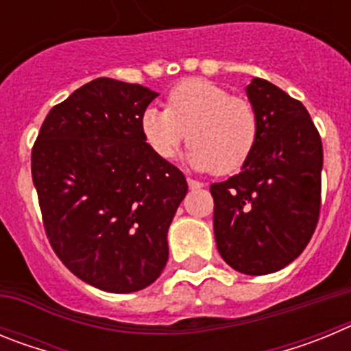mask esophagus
Returning a JSON list of instances; mask_svg holds the SVG:
<instances>
[{"label":"esophagus","mask_w":351,"mask_h":351,"mask_svg":"<svg viewBox=\"0 0 351 351\" xmlns=\"http://www.w3.org/2000/svg\"><path fill=\"white\" fill-rule=\"evenodd\" d=\"M186 181H188L190 190H198V188H204V182H200V181H195V179H191V178H188Z\"/></svg>","instance_id":"34e87169"}]
</instances>
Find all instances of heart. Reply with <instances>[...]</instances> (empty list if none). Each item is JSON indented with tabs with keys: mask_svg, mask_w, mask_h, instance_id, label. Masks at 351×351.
I'll return each instance as SVG.
<instances>
[{
	"mask_svg": "<svg viewBox=\"0 0 351 351\" xmlns=\"http://www.w3.org/2000/svg\"><path fill=\"white\" fill-rule=\"evenodd\" d=\"M145 142L172 160L188 137V163L198 172L234 173L246 165L258 141V116L244 98L206 79H188L170 91L167 110L145 108L141 119Z\"/></svg>",
	"mask_w": 351,
	"mask_h": 351,
	"instance_id": "obj_1",
	"label": "heart"
}]
</instances>
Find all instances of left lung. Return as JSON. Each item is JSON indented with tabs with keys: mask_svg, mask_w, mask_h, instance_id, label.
Instances as JSON below:
<instances>
[{
	"mask_svg": "<svg viewBox=\"0 0 351 351\" xmlns=\"http://www.w3.org/2000/svg\"><path fill=\"white\" fill-rule=\"evenodd\" d=\"M258 116L255 151L237 176L210 184L214 237L232 269L281 271L308 246L318 223L324 149L299 100L253 79L246 88Z\"/></svg>",
	"mask_w": 351,
	"mask_h": 351,
	"instance_id": "8db88e82",
	"label": "left lung"
}]
</instances>
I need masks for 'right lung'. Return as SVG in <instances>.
I'll return each instance as SVG.
<instances>
[{
	"instance_id": "add662e5",
	"label": "right lung",
	"mask_w": 351,
	"mask_h": 351,
	"mask_svg": "<svg viewBox=\"0 0 351 351\" xmlns=\"http://www.w3.org/2000/svg\"><path fill=\"white\" fill-rule=\"evenodd\" d=\"M156 96L141 84L91 80L51 108L31 151L52 250L104 291H138L160 278L169 226L188 191L181 170L142 133Z\"/></svg>"
}]
</instances>
